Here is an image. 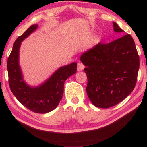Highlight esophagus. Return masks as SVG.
Masks as SVG:
<instances>
[{
	"mask_svg": "<svg viewBox=\"0 0 147 147\" xmlns=\"http://www.w3.org/2000/svg\"><path fill=\"white\" fill-rule=\"evenodd\" d=\"M84 68L85 66L82 63H78V65H77V71H81L84 70Z\"/></svg>",
	"mask_w": 147,
	"mask_h": 147,
	"instance_id": "1",
	"label": "esophagus"
}]
</instances>
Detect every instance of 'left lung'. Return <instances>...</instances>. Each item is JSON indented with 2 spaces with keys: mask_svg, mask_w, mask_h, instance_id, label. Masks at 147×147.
Wrapping results in <instances>:
<instances>
[{
  "mask_svg": "<svg viewBox=\"0 0 147 147\" xmlns=\"http://www.w3.org/2000/svg\"><path fill=\"white\" fill-rule=\"evenodd\" d=\"M113 23L115 32H123L116 22ZM80 60L86 66L87 95L95 106H114L134 90L140 57L130 34L105 45L98 43L83 53Z\"/></svg>",
  "mask_w": 147,
  "mask_h": 147,
  "instance_id": "obj_1",
  "label": "left lung"
}]
</instances>
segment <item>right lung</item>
Returning <instances> with one entry per match:
<instances>
[{"mask_svg": "<svg viewBox=\"0 0 147 147\" xmlns=\"http://www.w3.org/2000/svg\"><path fill=\"white\" fill-rule=\"evenodd\" d=\"M38 28L32 25L13 45L7 59L9 86L10 90L20 103L31 111L47 113L58 106L62 98L65 81L76 72L77 63L74 62L59 68L49 78L37 86H31L25 81L19 63V52L21 42Z\"/></svg>", "mask_w": 147, "mask_h": 147, "instance_id": "1", "label": "right lung"}]
</instances>
